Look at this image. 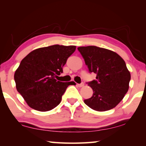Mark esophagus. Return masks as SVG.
Masks as SVG:
<instances>
[{
    "label": "esophagus",
    "instance_id": "1",
    "mask_svg": "<svg viewBox=\"0 0 146 146\" xmlns=\"http://www.w3.org/2000/svg\"><path fill=\"white\" fill-rule=\"evenodd\" d=\"M77 86H78V87H82V86H84V84L83 82L82 83H81V84H77Z\"/></svg>",
    "mask_w": 146,
    "mask_h": 146
}]
</instances>
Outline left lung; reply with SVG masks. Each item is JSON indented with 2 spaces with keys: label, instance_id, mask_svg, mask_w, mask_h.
Returning <instances> with one entry per match:
<instances>
[{
  "label": "left lung",
  "instance_id": "left-lung-1",
  "mask_svg": "<svg viewBox=\"0 0 146 146\" xmlns=\"http://www.w3.org/2000/svg\"><path fill=\"white\" fill-rule=\"evenodd\" d=\"M90 72L96 74V79L88 82L93 90L90 98L84 103L96 111L113 108L128 91L131 75L125 61L115 52L95 46L78 47Z\"/></svg>",
  "mask_w": 146,
  "mask_h": 146
}]
</instances>
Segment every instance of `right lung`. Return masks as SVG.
Wrapping results in <instances>:
<instances>
[{
    "label": "right lung",
    "mask_w": 146,
    "mask_h": 146,
    "mask_svg": "<svg viewBox=\"0 0 146 146\" xmlns=\"http://www.w3.org/2000/svg\"><path fill=\"white\" fill-rule=\"evenodd\" d=\"M75 50V46L56 44L34 50L22 60L14 78L17 91L30 107L51 110L60 103L68 86L76 84L56 79Z\"/></svg>",
    "instance_id": "right-lung-1"
}]
</instances>
